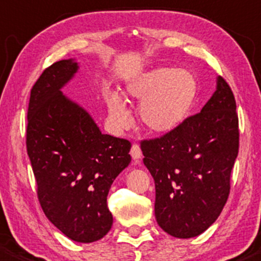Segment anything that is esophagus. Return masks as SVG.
I'll return each instance as SVG.
<instances>
[{
	"mask_svg": "<svg viewBox=\"0 0 261 261\" xmlns=\"http://www.w3.org/2000/svg\"><path fill=\"white\" fill-rule=\"evenodd\" d=\"M130 155H132V158H133V160H138V158L142 157V150H141V147H139L138 144L134 143L133 146H132Z\"/></svg>",
	"mask_w": 261,
	"mask_h": 261,
	"instance_id": "34e87169",
	"label": "esophagus"
}]
</instances>
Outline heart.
Here are the masks:
<instances>
[{
    "instance_id": "obj_1",
    "label": "heart",
    "mask_w": 261,
    "mask_h": 261,
    "mask_svg": "<svg viewBox=\"0 0 261 261\" xmlns=\"http://www.w3.org/2000/svg\"><path fill=\"white\" fill-rule=\"evenodd\" d=\"M197 94V80L189 69L160 68L141 74L125 87V96L139 103V120L155 134L174 130L189 115ZM109 118L118 129L129 124L122 96L107 95Z\"/></svg>"
}]
</instances>
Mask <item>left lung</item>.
I'll use <instances>...</instances> for the list:
<instances>
[{"label":"left lung","instance_id":"left-lung-1","mask_svg":"<svg viewBox=\"0 0 261 261\" xmlns=\"http://www.w3.org/2000/svg\"><path fill=\"white\" fill-rule=\"evenodd\" d=\"M141 148L154 179L161 229L179 239L207 230L229 197L239 152L236 101L224 77H217L216 91L200 113L170 133L142 141Z\"/></svg>","mask_w":261,"mask_h":261}]
</instances>
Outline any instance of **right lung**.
I'll return each instance as SVG.
<instances>
[{
	"label": "right lung",
	"instance_id": "right-lung-1",
	"mask_svg": "<svg viewBox=\"0 0 261 261\" xmlns=\"http://www.w3.org/2000/svg\"><path fill=\"white\" fill-rule=\"evenodd\" d=\"M76 61L45 69L31 89L26 148L47 219L77 243H93L113 224L107 196L130 162V142L103 134L89 113L61 88L77 71Z\"/></svg>",
	"mask_w": 261,
	"mask_h": 261
}]
</instances>
